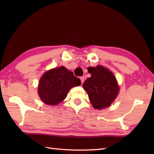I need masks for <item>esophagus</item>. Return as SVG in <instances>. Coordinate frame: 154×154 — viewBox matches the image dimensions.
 I'll list each match as a JSON object with an SVG mask.
<instances>
[{
	"mask_svg": "<svg viewBox=\"0 0 154 154\" xmlns=\"http://www.w3.org/2000/svg\"><path fill=\"white\" fill-rule=\"evenodd\" d=\"M80 79H81V82H82V84H83V83L84 82V80H85V77H80Z\"/></svg>",
	"mask_w": 154,
	"mask_h": 154,
	"instance_id": "1",
	"label": "esophagus"
}]
</instances>
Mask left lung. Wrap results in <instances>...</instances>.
<instances>
[{
  "mask_svg": "<svg viewBox=\"0 0 154 154\" xmlns=\"http://www.w3.org/2000/svg\"><path fill=\"white\" fill-rule=\"evenodd\" d=\"M91 77L83 83V88L88 94L93 107L98 110L110 106L119 90L118 82L113 72L100 65L88 67Z\"/></svg>",
  "mask_w": 154,
  "mask_h": 154,
  "instance_id": "left-lung-1",
  "label": "left lung"
}]
</instances>
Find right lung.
Returning <instances> with one entry per match:
<instances>
[{"label": "right lung", "instance_id": "right-lung-1", "mask_svg": "<svg viewBox=\"0 0 154 154\" xmlns=\"http://www.w3.org/2000/svg\"><path fill=\"white\" fill-rule=\"evenodd\" d=\"M81 85V80L64 66L52 69L41 77L38 94L46 105L55 106L63 101L71 88Z\"/></svg>", "mask_w": 154, "mask_h": 154}]
</instances>
